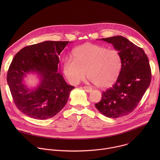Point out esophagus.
Masks as SVG:
<instances>
[{
  "label": "esophagus",
  "instance_id": "34e87169",
  "mask_svg": "<svg viewBox=\"0 0 160 160\" xmlns=\"http://www.w3.org/2000/svg\"><path fill=\"white\" fill-rule=\"evenodd\" d=\"M83 88L86 91V92H90L92 90V88H91V87H88V86H84V87H83Z\"/></svg>",
  "mask_w": 160,
  "mask_h": 160
}]
</instances>
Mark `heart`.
Instances as JSON below:
<instances>
[{
    "label": "heart",
    "mask_w": 160,
    "mask_h": 160,
    "mask_svg": "<svg viewBox=\"0 0 160 160\" xmlns=\"http://www.w3.org/2000/svg\"><path fill=\"white\" fill-rule=\"evenodd\" d=\"M73 56L74 61L67 59L63 64L64 75L72 84H78L87 73L94 85L106 88L115 83L120 75L122 58L115 49L86 43L77 47Z\"/></svg>",
    "instance_id": "obj_1"
}]
</instances>
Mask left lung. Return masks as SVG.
<instances>
[{"mask_svg": "<svg viewBox=\"0 0 160 160\" xmlns=\"http://www.w3.org/2000/svg\"><path fill=\"white\" fill-rule=\"evenodd\" d=\"M112 44L122 58L117 82L102 94L96 108L108 118L127 115L138 106L151 80L149 59L144 50L122 36L102 38Z\"/></svg>", "mask_w": 160, "mask_h": 160, "instance_id": "left-lung-1", "label": "left lung"}]
</instances>
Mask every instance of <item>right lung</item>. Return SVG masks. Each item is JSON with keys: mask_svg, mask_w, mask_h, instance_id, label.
<instances>
[{"mask_svg": "<svg viewBox=\"0 0 160 160\" xmlns=\"http://www.w3.org/2000/svg\"><path fill=\"white\" fill-rule=\"evenodd\" d=\"M69 42L45 41L22 48L14 56L7 81L15 105L27 116L46 120L66 104L75 87L66 83L58 70L59 56ZM30 72H36L41 78L40 84L32 90L22 82Z\"/></svg>", "mask_w": 160, "mask_h": 160, "instance_id": "obj_1", "label": "right lung"}]
</instances>
